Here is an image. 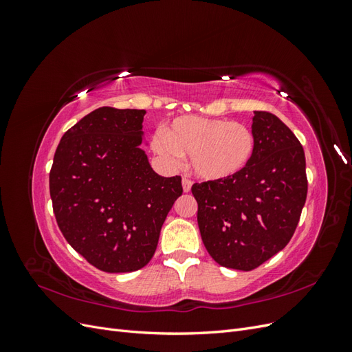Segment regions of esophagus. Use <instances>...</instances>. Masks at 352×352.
I'll list each match as a JSON object with an SVG mask.
<instances>
[{"label":"esophagus","instance_id":"34e87169","mask_svg":"<svg viewBox=\"0 0 352 352\" xmlns=\"http://www.w3.org/2000/svg\"><path fill=\"white\" fill-rule=\"evenodd\" d=\"M182 186H184V192H190V188H192V180L184 177L182 179Z\"/></svg>","mask_w":352,"mask_h":352}]
</instances>
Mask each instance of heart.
I'll return each instance as SVG.
<instances>
[{
    "mask_svg": "<svg viewBox=\"0 0 352 352\" xmlns=\"http://www.w3.org/2000/svg\"><path fill=\"white\" fill-rule=\"evenodd\" d=\"M255 136L248 126L229 119L180 116L153 140V150L176 167L189 155L190 167L204 180L221 182L242 173L252 162Z\"/></svg>",
    "mask_w": 352,
    "mask_h": 352,
    "instance_id": "obj_1",
    "label": "heart"
}]
</instances>
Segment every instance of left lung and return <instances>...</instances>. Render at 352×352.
<instances>
[{"label":"left lung","instance_id":"1","mask_svg":"<svg viewBox=\"0 0 352 352\" xmlns=\"http://www.w3.org/2000/svg\"><path fill=\"white\" fill-rule=\"evenodd\" d=\"M255 154L238 176L192 185L198 228L223 267L257 269L291 241L307 198L301 142L279 117L254 111Z\"/></svg>","mask_w":352,"mask_h":352}]
</instances>
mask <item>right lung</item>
I'll list each match as a JSON object with an SVG mask.
<instances>
[{"label":"right lung","mask_w":352,"mask_h":352,"mask_svg":"<svg viewBox=\"0 0 352 352\" xmlns=\"http://www.w3.org/2000/svg\"><path fill=\"white\" fill-rule=\"evenodd\" d=\"M145 110L101 107L63 135L50 172V195L63 236L94 267L142 269L182 195L180 176L163 177L142 144Z\"/></svg>","instance_id":"1"}]
</instances>
